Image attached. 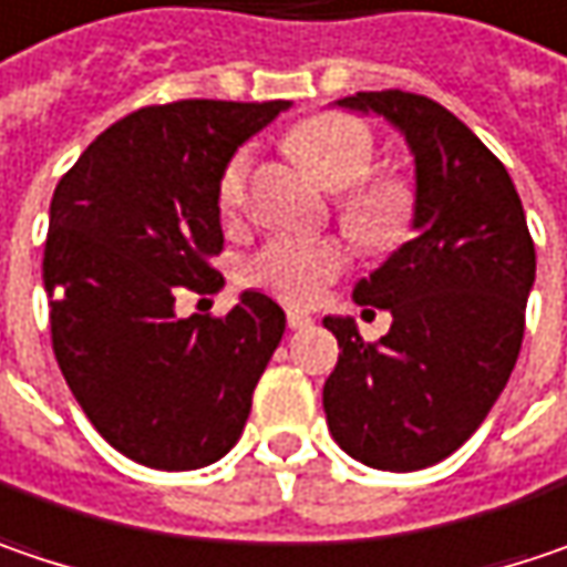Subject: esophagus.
Segmentation results:
<instances>
[{
  "mask_svg": "<svg viewBox=\"0 0 567 567\" xmlns=\"http://www.w3.org/2000/svg\"><path fill=\"white\" fill-rule=\"evenodd\" d=\"M311 323H315V317L308 315V311L288 308V327H291V330H305V327H311Z\"/></svg>",
  "mask_w": 567,
  "mask_h": 567,
  "instance_id": "obj_1",
  "label": "esophagus"
}]
</instances>
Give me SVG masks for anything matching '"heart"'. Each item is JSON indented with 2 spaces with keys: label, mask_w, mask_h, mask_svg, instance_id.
<instances>
[{
  "label": "heart",
  "mask_w": 567,
  "mask_h": 567,
  "mask_svg": "<svg viewBox=\"0 0 567 567\" xmlns=\"http://www.w3.org/2000/svg\"><path fill=\"white\" fill-rule=\"evenodd\" d=\"M288 151L295 153L330 192H343L337 212L362 247L384 250L404 240L414 220V185L398 173H372L375 137L352 115H315L291 127ZM250 147L230 153L217 179V205L234 215L250 183ZM347 266V252L327 237H272L244 262V279L282 301L308 305Z\"/></svg>",
  "instance_id": "heart-1"
}]
</instances>
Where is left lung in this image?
I'll return each instance as SVG.
<instances>
[{"label":"left lung","instance_id":"1","mask_svg":"<svg viewBox=\"0 0 567 567\" xmlns=\"http://www.w3.org/2000/svg\"><path fill=\"white\" fill-rule=\"evenodd\" d=\"M337 109L379 115L414 153V240L352 288L391 311L365 343L352 317H323L340 359L323 384L327 426L355 462L416 472L458 450L494 408L523 343L536 247L504 163L440 102L384 89Z\"/></svg>","mask_w":567,"mask_h":567}]
</instances>
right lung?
Returning a JSON list of instances; mask_svg holds the SVG:
<instances>
[{
	"mask_svg": "<svg viewBox=\"0 0 567 567\" xmlns=\"http://www.w3.org/2000/svg\"><path fill=\"white\" fill-rule=\"evenodd\" d=\"M288 102L185 99L102 131L51 198L44 288L60 372L121 455L192 472L234 450L285 311L244 291L227 317H176L224 276L217 179Z\"/></svg>",
	"mask_w": 567,
	"mask_h": 567,
	"instance_id": "obj_1",
	"label": "right lung"
}]
</instances>
